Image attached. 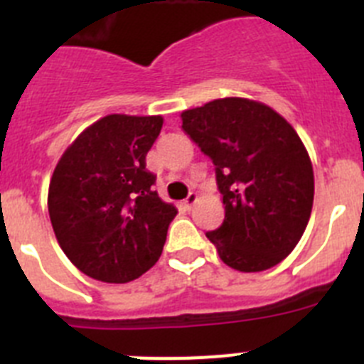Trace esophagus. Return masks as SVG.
<instances>
[{
	"instance_id": "1",
	"label": "esophagus",
	"mask_w": 364,
	"mask_h": 364,
	"mask_svg": "<svg viewBox=\"0 0 364 364\" xmlns=\"http://www.w3.org/2000/svg\"><path fill=\"white\" fill-rule=\"evenodd\" d=\"M197 200H198L197 193H189L188 198H186V200H184V205H186V208H188V210H191L193 204H195V202H197Z\"/></svg>"
}]
</instances>
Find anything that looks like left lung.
<instances>
[{
    "label": "left lung",
    "mask_w": 364,
    "mask_h": 364,
    "mask_svg": "<svg viewBox=\"0 0 364 364\" xmlns=\"http://www.w3.org/2000/svg\"><path fill=\"white\" fill-rule=\"evenodd\" d=\"M213 160L224 222L205 237L230 268L264 272L294 252L314 205V167L284 118L247 98H218L180 114Z\"/></svg>",
    "instance_id": "1"
}]
</instances>
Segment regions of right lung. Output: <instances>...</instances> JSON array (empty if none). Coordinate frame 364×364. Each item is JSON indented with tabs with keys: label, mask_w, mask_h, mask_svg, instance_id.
Returning a JSON list of instances; mask_svg holds the SVG:
<instances>
[{
	"label": "right lung",
	"mask_w": 364,
	"mask_h": 364,
	"mask_svg": "<svg viewBox=\"0 0 364 364\" xmlns=\"http://www.w3.org/2000/svg\"><path fill=\"white\" fill-rule=\"evenodd\" d=\"M162 124V117L107 114L54 167L47 197L54 235L70 262L96 281H134L162 255L176 210L146 169Z\"/></svg>",
	"instance_id": "right-lung-1"
}]
</instances>
